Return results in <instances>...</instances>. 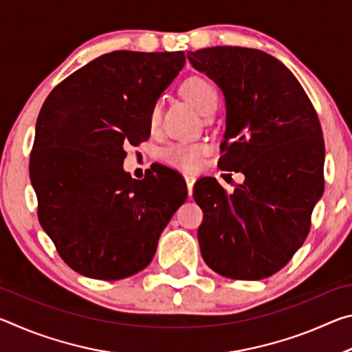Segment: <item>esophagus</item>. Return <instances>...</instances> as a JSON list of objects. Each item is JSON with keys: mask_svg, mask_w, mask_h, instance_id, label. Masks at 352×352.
Masks as SVG:
<instances>
[{"mask_svg": "<svg viewBox=\"0 0 352 352\" xmlns=\"http://www.w3.org/2000/svg\"><path fill=\"white\" fill-rule=\"evenodd\" d=\"M184 180H186V186H188V192H189V195H192V189H194L195 177H192V175H184Z\"/></svg>", "mask_w": 352, "mask_h": 352, "instance_id": "esophagus-1", "label": "esophagus"}]
</instances>
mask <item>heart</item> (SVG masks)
Instances as JSON below:
<instances>
[{
  "mask_svg": "<svg viewBox=\"0 0 352 352\" xmlns=\"http://www.w3.org/2000/svg\"><path fill=\"white\" fill-rule=\"evenodd\" d=\"M182 91L190 104L197 109L201 115L210 116L217 109L219 93L216 87L201 77H189L182 85ZM162 116V107L155 104L148 115L151 127H157ZM208 152V146L204 142H172L163 148V160L177 169L194 170L200 164V160Z\"/></svg>",
  "mask_w": 352,
  "mask_h": 352,
  "instance_id": "obj_1",
  "label": "heart"
}]
</instances>
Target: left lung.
<instances>
[{
    "instance_id": "obj_1",
    "label": "left lung",
    "mask_w": 352,
    "mask_h": 352,
    "mask_svg": "<svg viewBox=\"0 0 352 352\" xmlns=\"http://www.w3.org/2000/svg\"><path fill=\"white\" fill-rule=\"evenodd\" d=\"M188 60L223 93L219 168L245 177L231 194L212 177L195 183L201 256L226 278H269L305 243L323 195L318 116L290 69L264 51L214 46L189 51Z\"/></svg>"
}]
</instances>
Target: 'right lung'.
Instances as JSON below:
<instances>
[{
    "mask_svg": "<svg viewBox=\"0 0 352 352\" xmlns=\"http://www.w3.org/2000/svg\"><path fill=\"white\" fill-rule=\"evenodd\" d=\"M183 51H115L50 93L29 163L41 228L83 276L116 281L151 264L158 239L188 197L175 170H124L126 147L148 140V115L184 67Z\"/></svg>",
    "mask_w": 352,
    "mask_h": 352,
    "instance_id": "obj_1",
    "label": "right lung"
}]
</instances>
